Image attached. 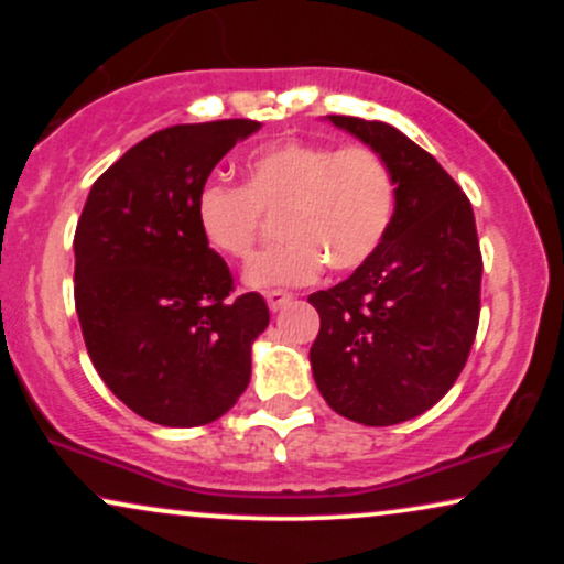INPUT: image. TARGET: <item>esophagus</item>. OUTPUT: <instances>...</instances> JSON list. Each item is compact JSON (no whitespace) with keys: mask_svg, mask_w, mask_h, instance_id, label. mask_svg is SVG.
Segmentation results:
<instances>
[{"mask_svg":"<svg viewBox=\"0 0 564 564\" xmlns=\"http://www.w3.org/2000/svg\"><path fill=\"white\" fill-rule=\"evenodd\" d=\"M264 300H268V307L273 310V313H278V310H283L286 307V304L294 300V296L289 294V291H281V289H273V291H268V294H264Z\"/></svg>","mask_w":564,"mask_h":564,"instance_id":"esophagus-1","label":"esophagus"}]
</instances>
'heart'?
Listing matches in <instances>:
<instances>
[{
	"instance_id": "heart-1",
	"label": "heart",
	"mask_w": 564,
	"mask_h": 564,
	"mask_svg": "<svg viewBox=\"0 0 564 564\" xmlns=\"http://www.w3.org/2000/svg\"><path fill=\"white\" fill-rule=\"evenodd\" d=\"M243 187L206 183L196 196V225L206 246L228 260H246L278 217L286 238L246 268L251 289L313 283L326 262L336 273L364 268L384 246L398 215V177L390 161L366 145L286 140L254 153Z\"/></svg>"
}]
</instances>
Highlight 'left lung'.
Returning a JSON list of instances; mask_svg holds the SVG:
<instances>
[{
	"label": "left lung",
	"mask_w": 564,
	"mask_h": 564,
	"mask_svg": "<svg viewBox=\"0 0 564 564\" xmlns=\"http://www.w3.org/2000/svg\"><path fill=\"white\" fill-rule=\"evenodd\" d=\"M390 161L398 215L377 254L347 281L315 291V384L339 416L408 422L451 390L480 323L482 254L475 212L435 156L384 121L328 116Z\"/></svg>",
	"instance_id": "obj_1"
}]
</instances>
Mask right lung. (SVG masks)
I'll use <instances>...</instances> for the list:
<instances>
[{
    "label": "right lung",
    "mask_w": 564,
    "mask_h": 564,
    "mask_svg": "<svg viewBox=\"0 0 564 564\" xmlns=\"http://www.w3.org/2000/svg\"><path fill=\"white\" fill-rule=\"evenodd\" d=\"M251 119L153 132L95 180L76 225L74 300L89 360L127 408L161 426L228 413L270 323L257 291L200 238L196 196Z\"/></svg>",
    "instance_id": "right-lung-1"
}]
</instances>
